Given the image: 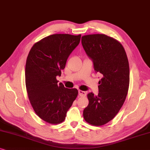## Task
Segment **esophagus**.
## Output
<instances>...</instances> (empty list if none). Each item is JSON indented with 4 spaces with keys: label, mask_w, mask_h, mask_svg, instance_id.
Here are the masks:
<instances>
[{
    "label": "esophagus",
    "mask_w": 150,
    "mask_h": 150,
    "mask_svg": "<svg viewBox=\"0 0 150 150\" xmlns=\"http://www.w3.org/2000/svg\"><path fill=\"white\" fill-rule=\"evenodd\" d=\"M78 93H79V95L80 96V97H85L86 95V92L80 91V90H79Z\"/></svg>",
    "instance_id": "1"
}]
</instances>
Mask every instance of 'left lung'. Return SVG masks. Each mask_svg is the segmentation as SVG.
<instances>
[{
	"mask_svg": "<svg viewBox=\"0 0 150 150\" xmlns=\"http://www.w3.org/2000/svg\"><path fill=\"white\" fill-rule=\"evenodd\" d=\"M81 44L93 59L95 71L103 75L99 81L98 95H87L89 103L83 110V119L89 124L101 126L113 119L126 98L129 84L128 59L122 45L105 34L83 35Z\"/></svg>",
	"mask_w": 150,
	"mask_h": 150,
	"instance_id": "obj_1",
	"label": "left lung"
}]
</instances>
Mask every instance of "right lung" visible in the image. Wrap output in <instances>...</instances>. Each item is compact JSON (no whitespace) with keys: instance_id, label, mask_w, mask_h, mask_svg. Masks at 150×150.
<instances>
[{"instance_id":"add662e5","label":"right lung","mask_w":150,"mask_h":150,"mask_svg":"<svg viewBox=\"0 0 150 150\" xmlns=\"http://www.w3.org/2000/svg\"><path fill=\"white\" fill-rule=\"evenodd\" d=\"M80 38V34L49 35L35 42L27 56L25 84L28 97L36 115L51 124L64 121L78 95L76 88H67L57 83L56 77L61 75Z\"/></svg>"}]
</instances>
